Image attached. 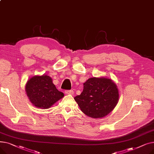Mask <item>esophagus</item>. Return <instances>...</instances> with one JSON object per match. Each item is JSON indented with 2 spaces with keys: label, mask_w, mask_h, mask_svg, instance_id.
I'll list each match as a JSON object with an SVG mask.
<instances>
[{
  "label": "esophagus",
  "mask_w": 154,
  "mask_h": 154,
  "mask_svg": "<svg viewBox=\"0 0 154 154\" xmlns=\"http://www.w3.org/2000/svg\"><path fill=\"white\" fill-rule=\"evenodd\" d=\"M65 92H66V94H69V95H74V91L72 90L71 91H65Z\"/></svg>",
  "instance_id": "esophagus-1"
}]
</instances>
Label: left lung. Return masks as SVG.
I'll return each instance as SVG.
<instances>
[{
  "mask_svg": "<svg viewBox=\"0 0 154 154\" xmlns=\"http://www.w3.org/2000/svg\"><path fill=\"white\" fill-rule=\"evenodd\" d=\"M74 99L86 116L100 119L110 114L117 106L119 90L111 79L94 77L84 83L82 92Z\"/></svg>",
  "mask_w": 154,
  "mask_h": 154,
  "instance_id": "left-lung-1",
  "label": "left lung"
}]
</instances>
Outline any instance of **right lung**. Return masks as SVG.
Listing matches in <instances>:
<instances>
[{
	"instance_id": "obj_1",
	"label": "right lung",
	"mask_w": 154,
	"mask_h": 154,
	"mask_svg": "<svg viewBox=\"0 0 154 154\" xmlns=\"http://www.w3.org/2000/svg\"><path fill=\"white\" fill-rule=\"evenodd\" d=\"M25 90L32 104L42 109L50 108L64 96L63 92L57 89L52 79L47 74L32 77L27 80Z\"/></svg>"
}]
</instances>
